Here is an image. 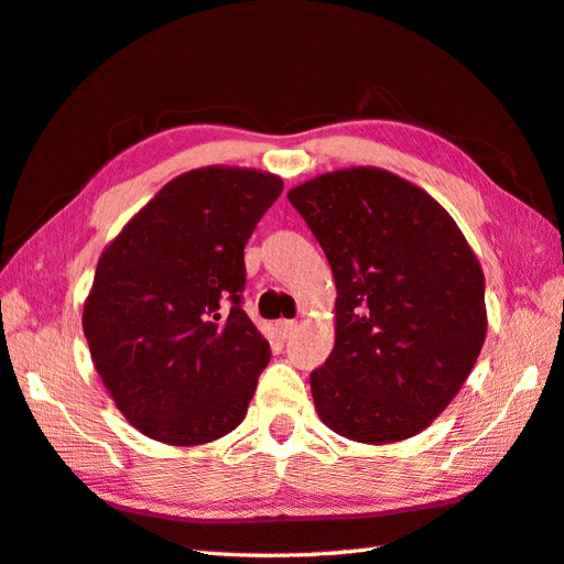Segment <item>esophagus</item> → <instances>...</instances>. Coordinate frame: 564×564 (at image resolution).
<instances>
[{
    "instance_id": "34e87169",
    "label": "esophagus",
    "mask_w": 564,
    "mask_h": 564,
    "mask_svg": "<svg viewBox=\"0 0 564 564\" xmlns=\"http://www.w3.org/2000/svg\"><path fill=\"white\" fill-rule=\"evenodd\" d=\"M279 332H281L283 339L293 337V334L297 332V322H295V319H281V322H279Z\"/></svg>"
}]
</instances>
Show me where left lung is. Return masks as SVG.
I'll return each instance as SVG.
<instances>
[{"label": "left lung", "instance_id": "1", "mask_svg": "<svg viewBox=\"0 0 564 564\" xmlns=\"http://www.w3.org/2000/svg\"><path fill=\"white\" fill-rule=\"evenodd\" d=\"M289 200L337 283V339L310 373L319 419L373 446L416 436L482 351L480 261L441 203L376 166L315 176Z\"/></svg>", "mask_w": 564, "mask_h": 564}]
</instances>
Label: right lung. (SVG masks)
<instances>
[{
  "label": "right lung",
  "mask_w": 564,
  "mask_h": 564,
  "mask_svg": "<svg viewBox=\"0 0 564 564\" xmlns=\"http://www.w3.org/2000/svg\"><path fill=\"white\" fill-rule=\"evenodd\" d=\"M281 191L275 174L203 166L172 178L104 249L82 327L140 434L198 446L245 419L271 358L242 310L245 245Z\"/></svg>",
  "instance_id": "right-lung-1"
}]
</instances>
